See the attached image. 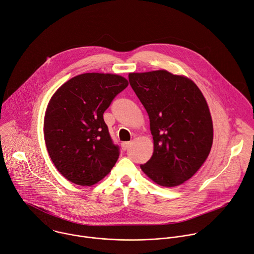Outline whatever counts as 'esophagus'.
Returning <instances> with one entry per match:
<instances>
[{
	"label": "esophagus",
	"mask_w": 254,
	"mask_h": 254,
	"mask_svg": "<svg viewBox=\"0 0 254 254\" xmlns=\"http://www.w3.org/2000/svg\"><path fill=\"white\" fill-rule=\"evenodd\" d=\"M130 141H124V142H122V149H123V151H127L129 147H130Z\"/></svg>",
	"instance_id": "1"
}]
</instances>
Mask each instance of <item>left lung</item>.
I'll return each mask as SVG.
<instances>
[{"instance_id":"obj_1","label":"left lung","mask_w":254,"mask_h":254,"mask_svg":"<svg viewBox=\"0 0 254 254\" xmlns=\"http://www.w3.org/2000/svg\"><path fill=\"white\" fill-rule=\"evenodd\" d=\"M129 84L146 108L154 154L142 172L163 187L189 180L207 159L213 142L208 104L190 79L166 70L129 73Z\"/></svg>"}]
</instances>
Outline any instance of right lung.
I'll list each match as a JSON object with an SVG mask.
<instances>
[{"label":"right lung","mask_w":254,"mask_h":254,"mask_svg":"<svg viewBox=\"0 0 254 254\" xmlns=\"http://www.w3.org/2000/svg\"><path fill=\"white\" fill-rule=\"evenodd\" d=\"M128 82L117 74L84 73L52 96L44 119L49 156L70 182L91 186L111 172L120 156L103 113Z\"/></svg>","instance_id":"add662e5"}]
</instances>
